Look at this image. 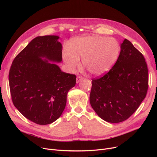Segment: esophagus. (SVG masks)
Here are the masks:
<instances>
[{"instance_id": "1", "label": "esophagus", "mask_w": 157, "mask_h": 157, "mask_svg": "<svg viewBox=\"0 0 157 157\" xmlns=\"http://www.w3.org/2000/svg\"><path fill=\"white\" fill-rule=\"evenodd\" d=\"M83 77L81 76H78L77 77V78H76V83H79V82H80L81 80H83Z\"/></svg>"}]
</instances>
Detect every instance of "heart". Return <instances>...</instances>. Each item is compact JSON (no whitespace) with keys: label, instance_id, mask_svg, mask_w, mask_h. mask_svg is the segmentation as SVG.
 <instances>
[{"label":"heart","instance_id":"b5f03b06","mask_svg":"<svg viewBox=\"0 0 157 157\" xmlns=\"http://www.w3.org/2000/svg\"><path fill=\"white\" fill-rule=\"evenodd\" d=\"M120 52L118 41L112 37L88 36L72 40L70 49H66L63 59L69 71L83 64L94 76H101L108 72L117 62Z\"/></svg>","mask_w":157,"mask_h":157}]
</instances>
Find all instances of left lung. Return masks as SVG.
Returning a JSON list of instances; mask_svg holds the SVG:
<instances>
[{"instance_id": "obj_1", "label": "left lung", "mask_w": 157, "mask_h": 157, "mask_svg": "<svg viewBox=\"0 0 157 157\" xmlns=\"http://www.w3.org/2000/svg\"><path fill=\"white\" fill-rule=\"evenodd\" d=\"M147 89L148 71L144 57L125 39L112 69L103 76L92 79L90 102L102 120L120 123L137 109Z\"/></svg>"}]
</instances>
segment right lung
Segmentation results:
<instances>
[{"instance_id":"1","label":"right lung","mask_w":157,"mask_h":157,"mask_svg":"<svg viewBox=\"0 0 157 157\" xmlns=\"http://www.w3.org/2000/svg\"><path fill=\"white\" fill-rule=\"evenodd\" d=\"M56 36H38L16 56L9 73L14 105L28 120L48 125L59 118L67 95L76 76L62 72L53 62L62 60V44Z\"/></svg>"}]
</instances>
